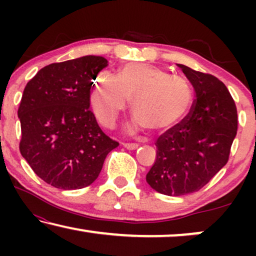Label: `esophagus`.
<instances>
[{
	"label": "esophagus",
	"mask_w": 256,
	"mask_h": 256,
	"mask_svg": "<svg viewBox=\"0 0 256 256\" xmlns=\"http://www.w3.org/2000/svg\"><path fill=\"white\" fill-rule=\"evenodd\" d=\"M122 146H124V148L129 149V150H134L138 146V143H128V142H124V143H122Z\"/></svg>",
	"instance_id": "obj_1"
}]
</instances>
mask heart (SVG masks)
Returning a JSON list of instances; mask_svg holds the SVG:
<instances>
[{"mask_svg":"<svg viewBox=\"0 0 256 256\" xmlns=\"http://www.w3.org/2000/svg\"><path fill=\"white\" fill-rule=\"evenodd\" d=\"M132 99L135 127L154 134L166 132L186 118L194 104V90L182 76L149 64L129 62L118 76L102 73L90 101L100 122L112 127Z\"/></svg>","mask_w":256,"mask_h":256,"instance_id":"1","label":"heart"}]
</instances>
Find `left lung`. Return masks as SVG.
I'll return each mask as SVG.
<instances>
[{"mask_svg":"<svg viewBox=\"0 0 256 256\" xmlns=\"http://www.w3.org/2000/svg\"><path fill=\"white\" fill-rule=\"evenodd\" d=\"M194 86L188 116L156 141V162L146 174L154 190L183 196L204 188L228 162L238 112L225 84L208 73L178 64Z\"/></svg>","mask_w":256,"mask_h":256,"instance_id":"1","label":"left lung"}]
</instances>
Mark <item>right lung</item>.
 Masks as SVG:
<instances>
[{
	"label": "right lung",
	"mask_w": 256,
	"mask_h": 256,
	"mask_svg": "<svg viewBox=\"0 0 256 256\" xmlns=\"http://www.w3.org/2000/svg\"><path fill=\"white\" fill-rule=\"evenodd\" d=\"M108 65L85 56L45 66L26 84L18 107L20 152L45 183L62 190L88 186L118 142L90 110V90Z\"/></svg>",
	"instance_id": "obj_1"
}]
</instances>
